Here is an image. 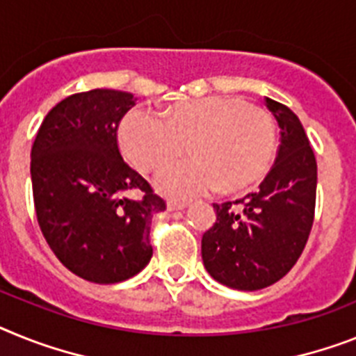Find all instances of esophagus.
<instances>
[{
    "label": "esophagus",
    "mask_w": 356,
    "mask_h": 356,
    "mask_svg": "<svg viewBox=\"0 0 356 356\" xmlns=\"http://www.w3.org/2000/svg\"><path fill=\"white\" fill-rule=\"evenodd\" d=\"M166 206H168L170 211H177V210H184L188 206L186 201H177V199H170L168 202H166Z\"/></svg>",
    "instance_id": "1"
}]
</instances>
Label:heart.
Here are the masks:
<instances>
[{"label": "heart", "instance_id": "1", "mask_svg": "<svg viewBox=\"0 0 356 356\" xmlns=\"http://www.w3.org/2000/svg\"><path fill=\"white\" fill-rule=\"evenodd\" d=\"M119 143L137 168L150 172L184 152L157 175L168 195H199L222 184L241 190L261 177L275 152V124L266 110L243 99L208 95L175 104L163 115L134 108L119 127Z\"/></svg>", "mask_w": 356, "mask_h": 356}]
</instances>
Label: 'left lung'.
<instances>
[{
  "instance_id": "1",
  "label": "left lung",
  "mask_w": 356,
  "mask_h": 356,
  "mask_svg": "<svg viewBox=\"0 0 356 356\" xmlns=\"http://www.w3.org/2000/svg\"><path fill=\"white\" fill-rule=\"evenodd\" d=\"M280 128L273 168L244 199L213 204L217 220L202 235L206 271L217 282L257 291L280 280L307 243L315 215L316 161L302 122L288 106L264 97Z\"/></svg>"
}]
</instances>
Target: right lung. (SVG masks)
Returning <instances> with one entry per match:
<instances>
[{"label": "right lung", "mask_w": 356, "mask_h": 356, "mask_svg": "<svg viewBox=\"0 0 356 356\" xmlns=\"http://www.w3.org/2000/svg\"><path fill=\"white\" fill-rule=\"evenodd\" d=\"M130 92L95 88L68 95L47 113L31 154L38 222L72 273L95 284L132 279L152 259L150 222L166 208L122 161L119 121ZM141 189L139 202L126 192Z\"/></svg>", "instance_id": "obj_1"}]
</instances>
